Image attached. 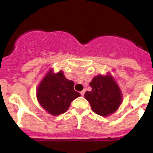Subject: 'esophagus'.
<instances>
[{
    "label": "esophagus",
    "mask_w": 153,
    "mask_h": 153,
    "mask_svg": "<svg viewBox=\"0 0 153 153\" xmlns=\"http://www.w3.org/2000/svg\"><path fill=\"white\" fill-rule=\"evenodd\" d=\"M85 91H86V90H83V91H81V92H80V94H81V95H82V96H83V95H84Z\"/></svg>",
    "instance_id": "34e87169"
}]
</instances>
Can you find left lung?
<instances>
[{"label":"left lung","instance_id":"obj_1","mask_svg":"<svg viewBox=\"0 0 153 153\" xmlns=\"http://www.w3.org/2000/svg\"><path fill=\"white\" fill-rule=\"evenodd\" d=\"M90 86L92 90L86 91L84 97L94 113L108 117L117 111L123 102V94L113 76L97 75Z\"/></svg>","mask_w":153,"mask_h":153}]
</instances>
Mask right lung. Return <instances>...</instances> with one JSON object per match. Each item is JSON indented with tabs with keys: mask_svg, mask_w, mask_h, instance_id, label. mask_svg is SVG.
Listing matches in <instances>:
<instances>
[{
	"mask_svg": "<svg viewBox=\"0 0 153 153\" xmlns=\"http://www.w3.org/2000/svg\"><path fill=\"white\" fill-rule=\"evenodd\" d=\"M74 81L65 77L62 70L53 73L50 70L36 89V98L40 106L52 116L64 113L70 103L80 97L74 89Z\"/></svg>",
	"mask_w": 153,
	"mask_h": 153,
	"instance_id": "obj_1",
	"label": "right lung"
}]
</instances>
